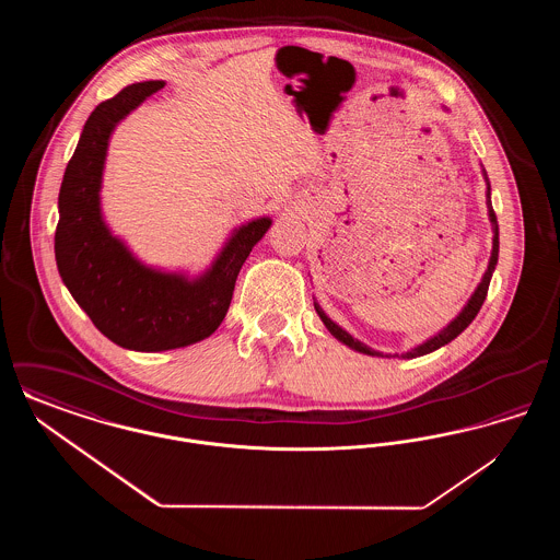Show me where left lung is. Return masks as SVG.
I'll use <instances>...</instances> for the list:
<instances>
[{"instance_id":"left-lung-1","label":"left lung","mask_w":560,"mask_h":560,"mask_svg":"<svg viewBox=\"0 0 560 560\" xmlns=\"http://www.w3.org/2000/svg\"><path fill=\"white\" fill-rule=\"evenodd\" d=\"M491 188L487 185V197L491 195L489 192ZM489 203H491V197H489ZM489 218H491V222H493V231H495V235H493V252H491V260H489V267H487V272H485V277H482V281L479 283V288H477V292L472 293V298L468 300V304L464 306V311L455 317V319L439 334V336H434V338H430L427 340L424 345H420L418 348H411L409 352H405L402 357L405 359H413V357H422V354H428V352H432V350H436V348L445 347L447 342H452L453 338H457L470 323L472 319L479 315L480 306H482V302H485V298H487V290H489V281H491V275H493V270H495V265H498V254H500V233H498V218H495V212L489 208ZM315 308H317V315H319L320 320L325 323V327L331 331V336H336L340 342H345L347 347L354 348V350H359V352H365V354H377V357H382L380 352H375L370 347H365L363 342H359V340H354L350 334H347L342 327H338L334 320L329 319L323 311H320L319 306L315 304Z\"/></svg>"}]
</instances>
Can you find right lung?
I'll use <instances>...</instances> for the list:
<instances>
[{"label":"right lung","instance_id":"obj_1","mask_svg":"<svg viewBox=\"0 0 560 560\" xmlns=\"http://www.w3.org/2000/svg\"><path fill=\"white\" fill-rule=\"evenodd\" d=\"M163 81L124 88L88 117L58 195L54 252L58 272L88 317L119 347L160 352L212 336L224 319L245 258L270 226L268 218L241 226L212 270L199 281L144 268L101 215V178L115 124L161 90Z\"/></svg>","mask_w":560,"mask_h":560}]
</instances>
